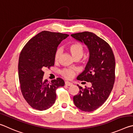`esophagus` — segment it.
Instances as JSON below:
<instances>
[{
	"instance_id": "esophagus-1",
	"label": "esophagus",
	"mask_w": 133,
	"mask_h": 133,
	"mask_svg": "<svg viewBox=\"0 0 133 133\" xmlns=\"http://www.w3.org/2000/svg\"><path fill=\"white\" fill-rule=\"evenodd\" d=\"M65 84L67 86H71L72 85V83L71 82H68V81H65Z\"/></svg>"
}]
</instances>
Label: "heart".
I'll use <instances>...</instances> for the list:
<instances>
[{"instance_id":"heart-1","label":"heart","mask_w":133,"mask_h":133,"mask_svg":"<svg viewBox=\"0 0 133 133\" xmlns=\"http://www.w3.org/2000/svg\"><path fill=\"white\" fill-rule=\"evenodd\" d=\"M68 50L71 52V55L74 58L76 57L82 58V57L84 54V48L83 46L81 43L78 42H73L69 44H68ZM61 50L60 48H58L56 50L54 54V60L55 61L58 60L60 57ZM61 75L66 79H71L74 75V72L69 69H64L61 71Z\"/></svg>"}]
</instances>
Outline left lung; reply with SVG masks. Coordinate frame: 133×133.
Masks as SVG:
<instances>
[{
  "label": "left lung",
  "instance_id": "1",
  "mask_svg": "<svg viewBox=\"0 0 133 133\" xmlns=\"http://www.w3.org/2000/svg\"><path fill=\"white\" fill-rule=\"evenodd\" d=\"M84 43L90 56L85 69L77 79L90 82L92 87L83 89L78 85L79 92L73 97L75 105L84 111H92L101 107L108 99L115 81V58L109 44L91 32L71 34Z\"/></svg>",
  "mask_w": 133,
  "mask_h": 133
}]
</instances>
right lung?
<instances>
[{
    "label": "right lung",
    "instance_id": "1",
    "mask_svg": "<svg viewBox=\"0 0 133 133\" xmlns=\"http://www.w3.org/2000/svg\"><path fill=\"white\" fill-rule=\"evenodd\" d=\"M69 36L60 32L43 31L27 42L18 59V78L24 99L32 108L45 110L54 104L56 90L64 87L62 79L48 82L43 80L45 68L54 65V54L59 43Z\"/></svg>",
    "mask_w": 133,
    "mask_h": 133
}]
</instances>
